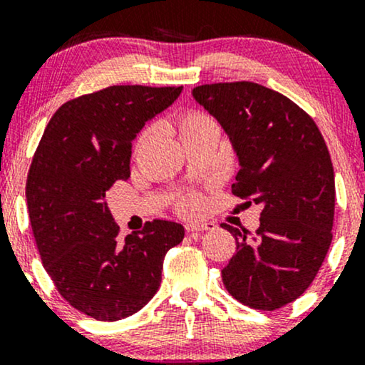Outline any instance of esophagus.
Here are the masks:
<instances>
[{"mask_svg":"<svg viewBox=\"0 0 365 365\" xmlns=\"http://www.w3.org/2000/svg\"><path fill=\"white\" fill-rule=\"evenodd\" d=\"M215 228H216L215 223H204V221H192V223L185 225L187 232H192V233L211 232V230H215Z\"/></svg>","mask_w":365,"mask_h":365,"instance_id":"34e87169","label":"esophagus"}]
</instances>
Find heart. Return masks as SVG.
<instances>
[{"instance_id": "obj_1", "label": "heart", "mask_w": 365, "mask_h": 365, "mask_svg": "<svg viewBox=\"0 0 365 365\" xmlns=\"http://www.w3.org/2000/svg\"><path fill=\"white\" fill-rule=\"evenodd\" d=\"M212 118L207 115V113L200 111V110H185L180 113L178 116V130L180 133H182V137L185 135V133L192 132V130L202 127V125L206 123H211ZM149 135V128L144 130V132L139 135V140H137V145H140L142 142L148 139ZM204 200L202 197L199 194H185L180 197L177 207L180 209L182 212H197L200 207H202Z\"/></svg>"}]
</instances>
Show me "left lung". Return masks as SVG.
I'll return each instance as SVG.
<instances>
[{"label":"left lung","instance_id":"8db88e82","mask_svg":"<svg viewBox=\"0 0 365 365\" xmlns=\"http://www.w3.org/2000/svg\"><path fill=\"white\" fill-rule=\"evenodd\" d=\"M192 94L226 130L240 159L232 192L245 206H262L255 233L221 225L237 240L223 283L247 307L276 311L311 287L333 240L336 192L328 145L309 113L261 83H204Z\"/></svg>","mask_w":365,"mask_h":365}]
</instances>
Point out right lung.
<instances>
[{
    "label": "right lung",
    "instance_id": "right-lung-1",
    "mask_svg": "<svg viewBox=\"0 0 365 365\" xmlns=\"http://www.w3.org/2000/svg\"><path fill=\"white\" fill-rule=\"evenodd\" d=\"M183 87L111 86L58 108L27 175V209L46 273L72 307L98 321L140 311L158 292L165 255L183 240L153 220L120 237L104 197L130 177L132 140Z\"/></svg>",
    "mask_w": 365,
    "mask_h": 365
}]
</instances>
